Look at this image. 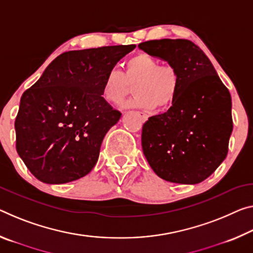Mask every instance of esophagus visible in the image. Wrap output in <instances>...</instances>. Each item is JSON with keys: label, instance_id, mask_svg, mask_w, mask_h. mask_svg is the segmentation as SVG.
<instances>
[{"label": "esophagus", "instance_id": "obj_1", "mask_svg": "<svg viewBox=\"0 0 253 253\" xmlns=\"http://www.w3.org/2000/svg\"><path fill=\"white\" fill-rule=\"evenodd\" d=\"M139 116H141V119H142L143 123L146 122L147 118H148V116L146 114H144V112H139Z\"/></svg>", "mask_w": 253, "mask_h": 253}]
</instances>
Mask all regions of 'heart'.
<instances>
[{
	"instance_id": "heart-1",
	"label": "heart",
	"mask_w": 253,
	"mask_h": 253,
	"mask_svg": "<svg viewBox=\"0 0 253 253\" xmlns=\"http://www.w3.org/2000/svg\"><path fill=\"white\" fill-rule=\"evenodd\" d=\"M135 97L125 107L142 109H164L177 98L180 78L179 72L170 64H160L147 54L136 55L126 63L125 73L112 67L102 81L101 94L108 102L118 103L133 85Z\"/></svg>"
}]
</instances>
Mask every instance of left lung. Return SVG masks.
<instances>
[{"instance_id":"8db88e82","label":"left lung","mask_w":253,"mask_h":253,"mask_svg":"<svg viewBox=\"0 0 253 253\" xmlns=\"http://www.w3.org/2000/svg\"><path fill=\"white\" fill-rule=\"evenodd\" d=\"M138 48L173 65L180 78L170 109L143 125V153L163 180L202 182L227 155L233 130L230 92L210 58L190 40H150Z\"/></svg>"}]
</instances>
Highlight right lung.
<instances>
[{
	"mask_svg": "<svg viewBox=\"0 0 253 253\" xmlns=\"http://www.w3.org/2000/svg\"><path fill=\"white\" fill-rule=\"evenodd\" d=\"M136 45L71 50L57 56L22 94L14 128L17 152L42 182L86 175L122 114L101 94L103 78Z\"/></svg>",
	"mask_w": 253,
	"mask_h": 253,
	"instance_id": "obj_1",
	"label": "right lung"
}]
</instances>
